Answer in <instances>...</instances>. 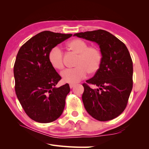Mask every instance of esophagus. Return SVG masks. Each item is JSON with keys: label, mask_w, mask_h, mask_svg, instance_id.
Here are the masks:
<instances>
[{"label": "esophagus", "mask_w": 149, "mask_h": 149, "mask_svg": "<svg viewBox=\"0 0 149 149\" xmlns=\"http://www.w3.org/2000/svg\"><path fill=\"white\" fill-rule=\"evenodd\" d=\"M74 86H75L74 84H72V83L70 84V88H72Z\"/></svg>", "instance_id": "1"}]
</instances>
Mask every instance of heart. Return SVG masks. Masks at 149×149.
Returning <instances> with one entry per match:
<instances>
[{
  "mask_svg": "<svg viewBox=\"0 0 149 149\" xmlns=\"http://www.w3.org/2000/svg\"><path fill=\"white\" fill-rule=\"evenodd\" d=\"M67 46L78 55L75 62L76 67L67 69L61 73L65 82L76 83L86 77L88 73L93 74L99 71L102 61V55L99 47L89 46L86 41L79 38L71 40ZM48 58L53 68L59 70L65 68L63 52L59 47H54L50 50Z\"/></svg>",
  "mask_w": 149,
  "mask_h": 149,
  "instance_id": "heart-1",
  "label": "heart"
}]
</instances>
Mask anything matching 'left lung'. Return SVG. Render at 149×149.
Returning <instances> with one entry per match:
<instances>
[{"label": "left lung", "instance_id": "left-lung-1", "mask_svg": "<svg viewBox=\"0 0 149 149\" xmlns=\"http://www.w3.org/2000/svg\"><path fill=\"white\" fill-rule=\"evenodd\" d=\"M74 36L96 42L102 55L99 71L83 84L82 99L85 109L99 121L116 118L127 106L133 84V66L127 47L112 34L102 29ZM89 84L99 88L93 89Z\"/></svg>", "mask_w": 149, "mask_h": 149}]
</instances>
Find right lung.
Listing matches in <instances>:
<instances>
[{
	"instance_id": "1",
	"label": "right lung",
	"mask_w": 149,
	"mask_h": 149,
	"mask_svg": "<svg viewBox=\"0 0 149 149\" xmlns=\"http://www.w3.org/2000/svg\"><path fill=\"white\" fill-rule=\"evenodd\" d=\"M72 34L43 31L19 49L14 65L15 90L27 116L40 123H50L61 115L70 92L68 84L56 88L61 76L49 61L50 50Z\"/></svg>"
}]
</instances>
